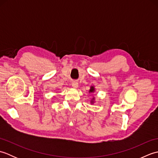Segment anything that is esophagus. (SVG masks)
<instances>
[{
    "label": "esophagus",
    "instance_id": "1",
    "mask_svg": "<svg viewBox=\"0 0 158 158\" xmlns=\"http://www.w3.org/2000/svg\"><path fill=\"white\" fill-rule=\"evenodd\" d=\"M72 86L73 87V88H77V87H78V83L76 82V81H73V82L72 83Z\"/></svg>",
    "mask_w": 158,
    "mask_h": 158
}]
</instances>
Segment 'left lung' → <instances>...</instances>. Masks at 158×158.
<instances>
[{"label":"left lung","instance_id":"obj_1","mask_svg":"<svg viewBox=\"0 0 158 158\" xmlns=\"http://www.w3.org/2000/svg\"><path fill=\"white\" fill-rule=\"evenodd\" d=\"M94 92V88L93 86L91 87V88L89 89V92ZM92 102H93V101H92Z\"/></svg>","mask_w":158,"mask_h":158}]
</instances>
